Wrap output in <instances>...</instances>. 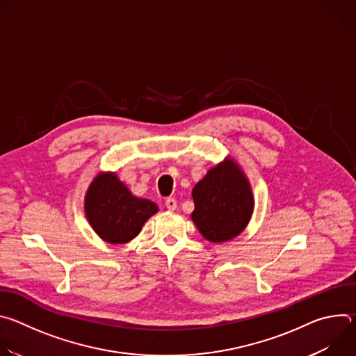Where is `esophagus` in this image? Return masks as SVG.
Returning a JSON list of instances; mask_svg holds the SVG:
<instances>
[{"mask_svg":"<svg viewBox=\"0 0 356 356\" xmlns=\"http://www.w3.org/2000/svg\"><path fill=\"white\" fill-rule=\"evenodd\" d=\"M165 206H166L168 210L175 211V210L177 209V201H176L173 197H169V198H166V201H165Z\"/></svg>","mask_w":356,"mask_h":356,"instance_id":"obj_1","label":"esophagus"}]
</instances>
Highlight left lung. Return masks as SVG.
<instances>
[{
	"label": "left lung",
	"instance_id": "obj_1",
	"mask_svg": "<svg viewBox=\"0 0 356 356\" xmlns=\"http://www.w3.org/2000/svg\"><path fill=\"white\" fill-rule=\"evenodd\" d=\"M194 221L210 242H227L248 225L255 201L250 184L232 159H225L207 172L193 188Z\"/></svg>",
	"mask_w": 356,
	"mask_h": 356
}]
</instances>
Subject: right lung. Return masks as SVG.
Here are the masks:
<instances>
[{"mask_svg":"<svg viewBox=\"0 0 356 356\" xmlns=\"http://www.w3.org/2000/svg\"><path fill=\"white\" fill-rule=\"evenodd\" d=\"M84 209L92 229L110 243L129 242L158 213L154 201L132 195L115 173L97 175L87 190Z\"/></svg>","mask_w":356,"mask_h":356,"instance_id":"obj_1","label":"right lung"}]
</instances>
